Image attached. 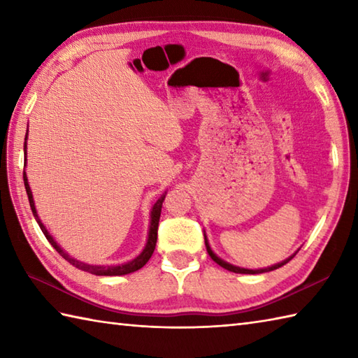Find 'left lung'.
<instances>
[{
  "mask_svg": "<svg viewBox=\"0 0 358 358\" xmlns=\"http://www.w3.org/2000/svg\"><path fill=\"white\" fill-rule=\"evenodd\" d=\"M205 245H206V251H208V255L211 256V259L213 261L215 262V264H219L220 267H223V268H227V270H229V271H233V273H242V275H259V273H267V271H273V270H276V268H279V267H282V265H285L287 262L289 261H292V257L295 256H290V257H287L285 261H282V262H279V264H275V265H271V267H267V268H259V270H248V268H241V267H236V265H231V264H228V262H225L223 261V259H220L219 256H217L214 251L211 250V247H209V242H208V239H206V234H205Z\"/></svg>",
  "mask_w": 358,
  "mask_h": 358,
  "instance_id": "8db88e82",
  "label": "left lung"
}]
</instances>
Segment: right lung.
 I'll return each mask as SVG.
<instances>
[{
  "label": "right lung",
  "mask_w": 358,
  "mask_h": 358,
  "mask_svg": "<svg viewBox=\"0 0 358 358\" xmlns=\"http://www.w3.org/2000/svg\"><path fill=\"white\" fill-rule=\"evenodd\" d=\"M26 141H27V133L24 136V157H26ZM26 161V158H24ZM23 180H24V187H26V194H27V199H29V205L32 209V214L35 217V220H37L40 229L43 231L45 237L48 239V242L52 245L55 248V251L68 261L71 265H74L76 268L83 270L87 273H91V275H96V276H122V275H129V273L136 271L139 268H143L144 265L147 264V261L152 257L153 255V250H155V245H157V237H158V222H159V215H161V208H163V201L166 199V192L161 195V197L157 200L155 205H153L152 211H150V227H149V236H147V243L144 250L141 251V255L136 256L133 261L130 262H125L121 265H90L85 262H80L77 261V259L69 256L65 250L60 248V245L54 241V237L48 233V229L45 228L43 223H41L40 217L37 214V209H35V203H34V197H32V192H31V187L29 183H27V177H26V172L23 173Z\"/></svg>",
  "instance_id": "obj_1"
}]
</instances>
